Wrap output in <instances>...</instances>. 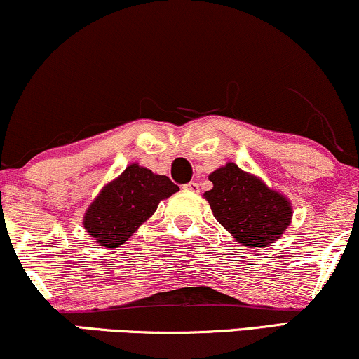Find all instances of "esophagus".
Instances as JSON below:
<instances>
[{
  "instance_id": "1",
  "label": "esophagus",
  "mask_w": 359,
  "mask_h": 359,
  "mask_svg": "<svg viewBox=\"0 0 359 359\" xmlns=\"http://www.w3.org/2000/svg\"><path fill=\"white\" fill-rule=\"evenodd\" d=\"M187 191H191V193H198L200 191V183H196V181H189L188 184H184L183 187Z\"/></svg>"
}]
</instances>
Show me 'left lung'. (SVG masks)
<instances>
[{"label": "left lung", "instance_id": "8db88e82", "mask_svg": "<svg viewBox=\"0 0 359 359\" xmlns=\"http://www.w3.org/2000/svg\"><path fill=\"white\" fill-rule=\"evenodd\" d=\"M210 181L213 189L205 198L215 218L245 246L264 248L290 226V201L234 163L211 172Z\"/></svg>", "mask_w": 359, "mask_h": 359}]
</instances>
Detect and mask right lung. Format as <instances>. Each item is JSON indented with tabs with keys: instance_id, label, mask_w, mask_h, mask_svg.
I'll return each instance as SVG.
<instances>
[{
	"instance_id": "obj_1",
	"label": "right lung",
	"mask_w": 359,
	"mask_h": 359,
	"mask_svg": "<svg viewBox=\"0 0 359 359\" xmlns=\"http://www.w3.org/2000/svg\"><path fill=\"white\" fill-rule=\"evenodd\" d=\"M178 189L168 176L154 175L138 165L128 166L88 208L86 231L100 246L123 245L156 211L159 201Z\"/></svg>"
}]
</instances>
